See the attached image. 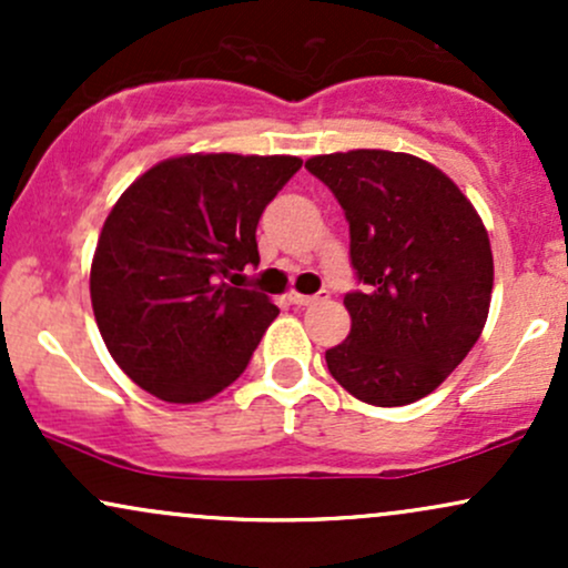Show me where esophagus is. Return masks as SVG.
Returning a JSON list of instances; mask_svg holds the SVG:
<instances>
[{
	"label": "esophagus",
	"mask_w": 568,
	"mask_h": 568,
	"mask_svg": "<svg viewBox=\"0 0 568 568\" xmlns=\"http://www.w3.org/2000/svg\"><path fill=\"white\" fill-rule=\"evenodd\" d=\"M328 298V293H317V296H306V293H298V291H288V302L296 304V306H312L317 302H325Z\"/></svg>",
	"instance_id": "1"
}]
</instances>
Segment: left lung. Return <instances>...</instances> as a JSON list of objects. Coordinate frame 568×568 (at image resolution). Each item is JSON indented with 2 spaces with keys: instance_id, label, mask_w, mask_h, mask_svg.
Wrapping results in <instances>:
<instances>
[{
  "instance_id": "1",
  "label": "left lung",
  "mask_w": 568,
  "mask_h": 568,
  "mask_svg": "<svg viewBox=\"0 0 568 568\" xmlns=\"http://www.w3.org/2000/svg\"><path fill=\"white\" fill-rule=\"evenodd\" d=\"M306 171L349 221L366 291L344 296L349 334L325 349L331 376L371 406L438 389L478 342L494 288L484 219L433 162L387 149L317 154Z\"/></svg>"
}]
</instances>
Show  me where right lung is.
<instances>
[{
    "instance_id": "add662e5",
    "label": "right lung",
    "mask_w": 568,
    "mask_h": 568,
    "mask_svg": "<svg viewBox=\"0 0 568 568\" xmlns=\"http://www.w3.org/2000/svg\"><path fill=\"white\" fill-rule=\"evenodd\" d=\"M298 168L291 154H179L114 202L90 302L109 355L149 395L211 400L245 371L280 310L226 280L258 264V219Z\"/></svg>"
}]
</instances>
